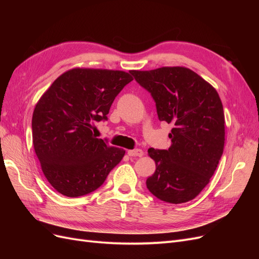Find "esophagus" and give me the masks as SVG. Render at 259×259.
<instances>
[{"mask_svg": "<svg viewBox=\"0 0 259 259\" xmlns=\"http://www.w3.org/2000/svg\"><path fill=\"white\" fill-rule=\"evenodd\" d=\"M127 154L130 156H143L144 151L142 150V149H134V150H128Z\"/></svg>", "mask_w": 259, "mask_h": 259, "instance_id": "1", "label": "esophagus"}]
</instances>
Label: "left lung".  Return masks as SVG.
<instances>
[{"mask_svg": "<svg viewBox=\"0 0 259 259\" xmlns=\"http://www.w3.org/2000/svg\"><path fill=\"white\" fill-rule=\"evenodd\" d=\"M131 73L151 94L159 120L174 125L167 150L148 149L155 171L147 178V188L173 204L193 200L209 183L224 152L225 115L218 93L185 67Z\"/></svg>", "mask_w": 259, "mask_h": 259, "instance_id": "1", "label": "left lung"}]
</instances>
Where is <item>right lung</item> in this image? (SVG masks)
I'll list each match as a JSON object with an SVG mask.
<instances>
[{
  "mask_svg": "<svg viewBox=\"0 0 259 259\" xmlns=\"http://www.w3.org/2000/svg\"><path fill=\"white\" fill-rule=\"evenodd\" d=\"M133 76L119 70L74 68L53 82L32 115L34 151L53 188L69 198L95 191L125 150L93 134Z\"/></svg>",
  "mask_w": 259,
  "mask_h": 259,
  "instance_id": "add662e5",
  "label": "right lung"
}]
</instances>
